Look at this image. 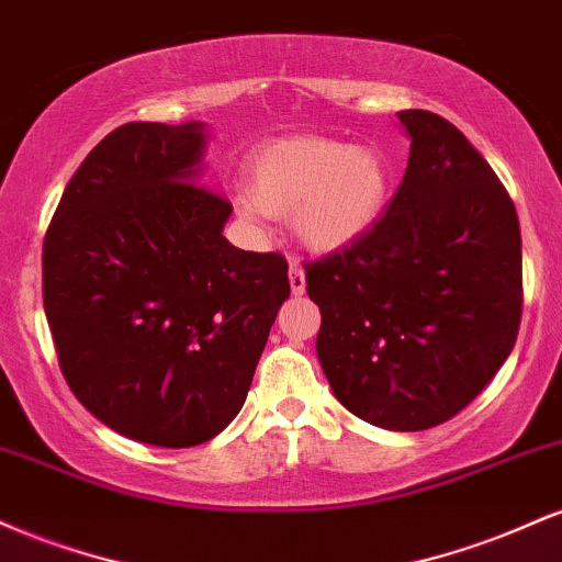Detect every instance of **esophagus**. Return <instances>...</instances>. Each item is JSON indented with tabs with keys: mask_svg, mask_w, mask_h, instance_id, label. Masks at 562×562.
Segmentation results:
<instances>
[{
	"mask_svg": "<svg viewBox=\"0 0 562 562\" xmlns=\"http://www.w3.org/2000/svg\"><path fill=\"white\" fill-rule=\"evenodd\" d=\"M289 286H292V294L305 292V270L296 266V262L289 266Z\"/></svg>",
	"mask_w": 562,
	"mask_h": 562,
	"instance_id": "1",
	"label": "esophagus"
}]
</instances>
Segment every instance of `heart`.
Returning <instances> with one entry per match:
<instances>
[{
	"label": "heart",
	"instance_id": "heart-1",
	"mask_svg": "<svg viewBox=\"0 0 562 562\" xmlns=\"http://www.w3.org/2000/svg\"><path fill=\"white\" fill-rule=\"evenodd\" d=\"M394 165L375 144L289 136L268 144L247 168L244 215L292 217L296 239L321 255L358 244L384 215Z\"/></svg>",
	"mask_w": 562,
	"mask_h": 562
}]
</instances>
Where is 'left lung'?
<instances>
[{
	"label": "left lung",
	"mask_w": 562,
	"mask_h": 562,
	"mask_svg": "<svg viewBox=\"0 0 562 562\" xmlns=\"http://www.w3.org/2000/svg\"><path fill=\"white\" fill-rule=\"evenodd\" d=\"M411 160L358 244L307 266L315 349L334 397L368 424L424 431L484 392L524 307L516 204L450 121L402 110Z\"/></svg>",
	"instance_id": "left-lung-1"
}]
</instances>
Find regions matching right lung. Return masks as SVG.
<instances>
[{
	"mask_svg": "<svg viewBox=\"0 0 562 562\" xmlns=\"http://www.w3.org/2000/svg\"><path fill=\"white\" fill-rule=\"evenodd\" d=\"M204 123H125L70 178L44 239V313L78 402L123 437L194 447L247 400L286 260L226 236Z\"/></svg>",
	"mask_w": 562,
	"mask_h": 562,
	"instance_id": "add662e5",
	"label": "right lung"
}]
</instances>
